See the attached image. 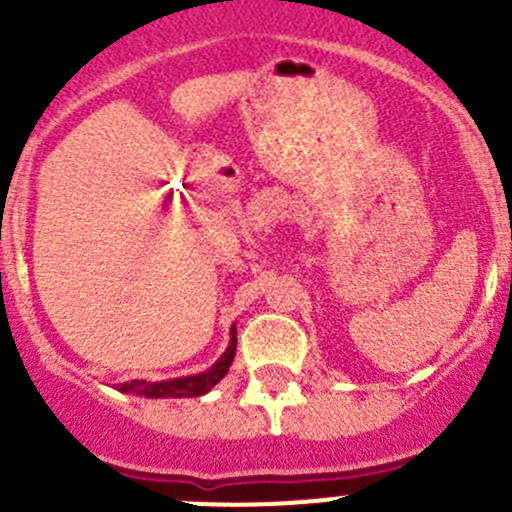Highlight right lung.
<instances>
[{
  "label": "right lung",
  "mask_w": 512,
  "mask_h": 512,
  "mask_svg": "<svg viewBox=\"0 0 512 512\" xmlns=\"http://www.w3.org/2000/svg\"><path fill=\"white\" fill-rule=\"evenodd\" d=\"M235 329H232V342L227 347V352L210 366L208 371L195 376H183V379H170V381H158V384H151V381H126V384H118V391L123 394H136V396H148V399H190V396H203L205 391L213 389L220 379L230 369L232 359H235Z\"/></svg>",
  "instance_id": "add662e5"
}]
</instances>
